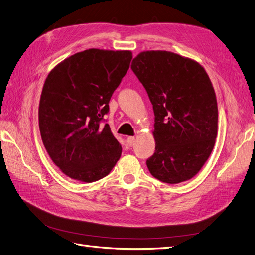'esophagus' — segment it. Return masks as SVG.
Listing matches in <instances>:
<instances>
[{"label": "esophagus", "instance_id": "esophagus-1", "mask_svg": "<svg viewBox=\"0 0 255 255\" xmlns=\"http://www.w3.org/2000/svg\"><path fill=\"white\" fill-rule=\"evenodd\" d=\"M135 140H136V138H135V137H133V136H129V137H128V138H127V143H128V145H132V144L135 142Z\"/></svg>", "mask_w": 255, "mask_h": 255}]
</instances>
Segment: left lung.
Segmentation results:
<instances>
[{
    "instance_id": "left-lung-1",
    "label": "left lung",
    "mask_w": 255,
    "mask_h": 255,
    "mask_svg": "<svg viewBox=\"0 0 255 255\" xmlns=\"http://www.w3.org/2000/svg\"><path fill=\"white\" fill-rule=\"evenodd\" d=\"M153 105L155 152L146 160L157 180L194 177L210 157L218 133L213 84L198 61L169 51H143L132 61Z\"/></svg>"
}]
</instances>
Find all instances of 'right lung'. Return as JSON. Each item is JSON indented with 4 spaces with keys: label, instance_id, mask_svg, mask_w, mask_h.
<instances>
[{
    "label": "right lung",
    "instance_id": "right-lung-1",
    "mask_svg": "<svg viewBox=\"0 0 255 255\" xmlns=\"http://www.w3.org/2000/svg\"><path fill=\"white\" fill-rule=\"evenodd\" d=\"M132 57L128 50L88 49L60 61L45 79L38 110L41 139L70 179L98 181L119 160L121 144L101 120Z\"/></svg>",
    "mask_w": 255,
    "mask_h": 255
}]
</instances>
